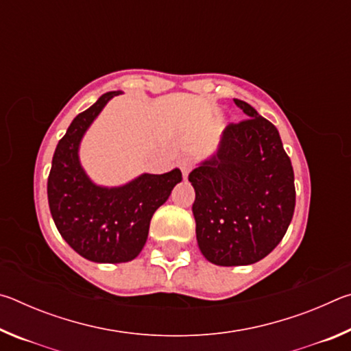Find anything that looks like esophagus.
<instances>
[{"label": "esophagus", "instance_id": "esophagus-1", "mask_svg": "<svg viewBox=\"0 0 351 351\" xmlns=\"http://www.w3.org/2000/svg\"><path fill=\"white\" fill-rule=\"evenodd\" d=\"M180 167H181L182 175L187 176L190 173V170H192V167H193V162L190 161L189 158H184V159H181V161H180Z\"/></svg>", "mask_w": 351, "mask_h": 351}]
</instances>
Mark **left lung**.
Returning <instances> with one entry per match:
<instances>
[{
	"mask_svg": "<svg viewBox=\"0 0 351 351\" xmlns=\"http://www.w3.org/2000/svg\"><path fill=\"white\" fill-rule=\"evenodd\" d=\"M229 123L215 154L190 171L199 251L213 265L265 258L287 234L295 206L294 171L277 128L251 105Z\"/></svg>",
	"mask_w": 351,
	"mask_h": 351,
	"instance_id": "1",
	"label": "left lung"
}]
</instances>
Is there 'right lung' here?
Segmentation results:
<instances>
[{"mask_svg":"<svg viewBox=\"0 0 351 351\" xmlns=\"http://www.w3.org/2000/svg\"><path fill=\"white\" fill-rule=\"evenodd\" d=\"M100 96L74 117L58 141L47 178L51 215L64 241L83 258L97 263H123L144 247L150 219L182 180L180 169L164 175L144 173L121 187L96 186L83 171L79 145L83 134L111 97Z\"/></svg>","mask_w":351,"mask_h":351,"instance_id":"add662e5","label":"right lung"}]
</instances>
